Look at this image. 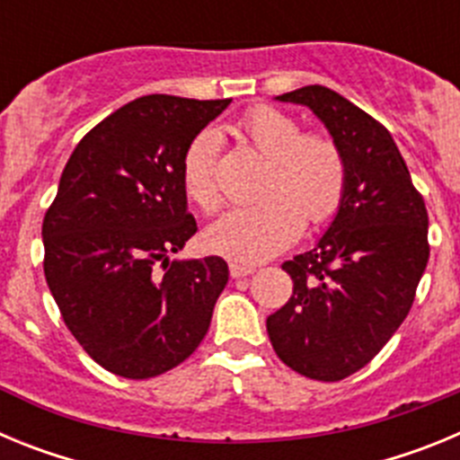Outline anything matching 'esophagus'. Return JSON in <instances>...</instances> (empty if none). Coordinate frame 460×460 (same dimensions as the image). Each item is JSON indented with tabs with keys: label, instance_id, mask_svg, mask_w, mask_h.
I'll return each mask as SVG.
<instances>
[{
	"label": "esophagus",
	"instance_id": "obj_1",
	"mask_svg": "<svg viewBox=\"0 0 460 460\" xmlns=\"http://www.w3.org/2000/svg\"><path fill=\"white\" fill-rule=\"evenodd\" d=\"M255 271V267L251 265H239V262H230V276L233 279H243V276H251Z\"/></svg>",
	"mask_w": 460,
	"mask_h": 460
}]
</instances>
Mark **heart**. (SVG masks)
<instances>
[{
	"instance_id": "heart-1",
	"label": "heart",
	"mask_w": 460,
	"mask_h": 460,
	"mask_svg": "<svg viewBox=\"0 0 460 460\" xmlns=\"http://www.w3.org/2000/svg\"><path fill=\"white\" fill-rule=\"evenodd\" d=\"M239 131L258 152L270 156L260 198L234 207L205 233L214 253L239 262H262L288 249L311 226L329 221L345 190V158L332 137L302 133V126L280 110L260 105L242 117ZM218 133L205 128L181 154V184L193 205L211 214L221 205L217 180Z\"/></svg>"
}]
</instances>
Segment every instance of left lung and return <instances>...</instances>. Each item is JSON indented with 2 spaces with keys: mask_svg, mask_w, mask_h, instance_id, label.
<instances>
[{
  "mask_svg": "<svg viewBox=\"0 0 460 460\" xmlns=\"http://www.w3.org/2000/svg\"><path fill=\"white\" fill-rule=\"evenodd\" d=\"M276 101L323 121L348 177L323 237L283 265L295 288L267 318V334L292 371L336 382L367 367L408 315L429 262V214L380 121L323 84Z\"/></svg>",
  "mask_w": 460,
  "mask_h": 460,
  "instance_id": "obj_1",
  "label": "left lung"
}]
</instances>
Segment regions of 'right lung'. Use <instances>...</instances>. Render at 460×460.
<instances>
[{"label": "right lung", "mask_w": 460, "mask_h": 460, "mask_svg": "<svg viewBox=\"0 0 460 460\" xmlns=\"http://www.w3.org/2000/svg\"><path fill=\"white\" fill-rule=\"evenodd\" d=\"M227 105L142 96L93 126L64 168L43 218V270L71 334L115 376H161L209 329L226 260L170 255L198 230L181 154Z\"/></svg>", "instance_id": "1"}]
</instances>
